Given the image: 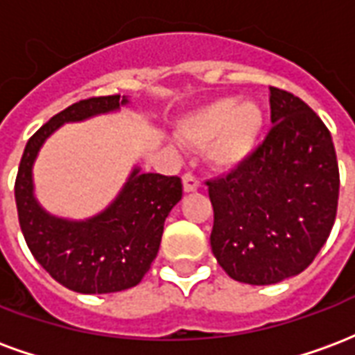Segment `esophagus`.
<instances>
[{"label": "esophagus", "instance_id": "obj_1", "mask_svg": "<svg viewBox=\"0 0 355 355\" xmlns=\"http://www.w3.org/2000/svg\"><path fill=\"white\" fill-rule=\"evenodd\" d=\"M182 188H184V192H196L200 188V180L193 175H190V173H186L184 177H182Z\"/></svg>", "mask_w": 355, "mask_h": 355}]
</instances>
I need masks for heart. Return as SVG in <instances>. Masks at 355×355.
<instances>
[{"label": "heart", "mask_w": 355, "mask_h": 355, "mask_svg": "<svg viewBox=\"0 0 355 355\" xmlns=\"http://www.w3.org/2000/svg\"><path fill=\"white\" fill-rule=\"evenodd\" d=\"M266 125V114L254 98L223 96L188 112L177 121V139L203 146L211 167L236 169L253 155Z\"/></svg>", "instance_id": "b5f03b06"}]
</instances>
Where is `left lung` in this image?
Returning a JSON list of instances; mask_svg holds the SVG:
<instances>
[{
	"mask_svg": "<svg viewBox=\"0 0 355 355\" xmlns=\"http://www.w3.org/2000/svg\"><path fill=\"white\" fill-rule=\"evenodd\" d=\"M272 123L253 155L209 180L211 249L232 279L272 285L300 274L327 241L338 205L331 132L306 102L270 87Z\"/></svg>",
	"mask_w": 355,
	"mask_h": 355,
	"instance_id": "left-lung-1",
	"label": "left lung"
}]
</instances>
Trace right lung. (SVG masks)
Returning <instances> with one entry per match:
<instances>
[{
	"instance_id": "1",
	"label": "right lung",
	"mask_w": 355,
	"mask_h": 355,
	"mask_svg": "<svg viewBox=\"0 0 355 355\" xmlns=\"http://www.w3.org/2000/svg\"><path fill=\"white\" fill-rule=\"evenodd\" d=\"M127 96H93L53 116L28 140L15 182L20 230L28 249L53 279L83 295H104L139 285L162 243L163 224L182 198L178 177L132 167L116 200L98 215L70 220L47 213L34 196V162L60 125L117 112Z\"/></svg>"
}]
</instances>
